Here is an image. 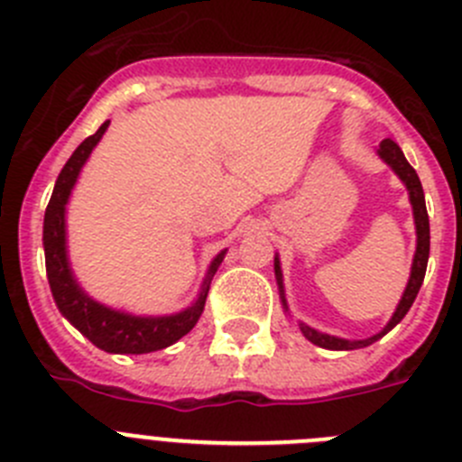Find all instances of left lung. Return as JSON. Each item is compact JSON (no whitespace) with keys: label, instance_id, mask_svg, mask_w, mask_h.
<instances>
[{"label":"left lung","instance_id":"1","mask_svg":"<svg viewBox=\"0 0 462 462\" xmlns=\"http://www.w3.org/2000/svg\"><path fill=\"white\" fill-rule=\"evenodd\" d=\"M378 153H380V158L389 164V167L399 173L401 180L408 185L410 203H412V210H414V224H417V252H414L412 273H410L408 289H405L403 298H401L399 307H396L394 316H392V320L387 323V328H384L380 334H375V337L364 338V341H346V338H337V337H329V334H320V332H316V329L302 325L304 337H307L311 344L320 346V348L355 350V348H364V346H371L374 341H378L380 337H384L389 329L403 320V316L408 314V309L412 307L414 298H417L419 289H421V283H424V274H426V265H429V252H430V226H429V213H426V201H424V189H421V180H419L417 171H414L412 164L405 160L403 151H401V146L394 142V139H389V137L383 139L378 146ZM274 273H277L279 289H282V270H279L277 259H274ZM283 304H286V300H283Z\"/></svg>","mask_w":462,"mask_h":462}]
</instances>
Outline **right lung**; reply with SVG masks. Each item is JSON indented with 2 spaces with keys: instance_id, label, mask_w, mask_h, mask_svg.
I'll return each mask as SVG.
<instances>
[{
  "instance_id": "right-lung-1",
  "label": "right lung",
  "mask_w": 462,
  "mask_h": 462,
  "mask_svg": "<svg viewBox=\"0 0 462 462\" xmlns=\"http://www.w3.org/2000/svg\"><path fill=\"white\" fill-rule=\"evenodd\" d=\"M109 121H105L91 137L84 139L75 153L68 158L63 164L61 173H59L54 192L50 197L48 208H45V222H43V245H45V268H48L50 289H52L54 302H57L59 311L66 316L84 337L96 344L98 348L107 350V353H125V355H142L153 353V350H162L171 346L173 341H179L180 337L189 332L197 325L199 316L206 304V295H208V279L213 277L217 265L222 263L224 252L210 265V273L203 291L199 295L197 302L189 309L180 311L176 316H162V319H139V316L121 314V311H112V309L103 307V304L93 302L88 295L82 293L78 282L73 279V273L68 268L66 259V201L70 197L78 173L82 164L87 162L88 153L93 146L100 142V137L107 130Z\"/></svg>"
}]
</instances>
